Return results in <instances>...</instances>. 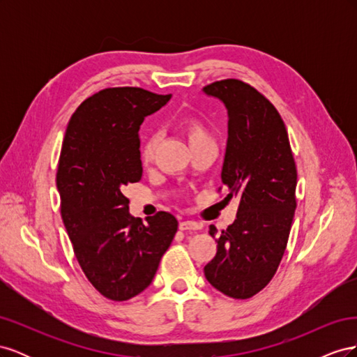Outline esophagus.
Masks as SVG:
<instances>
[{
  "mask_svg": "<svg viewBox=\"0 0 357 357\" xmlns=\"http://www.w3.org/2000/svg\"><path fill=\"white\" fill-rule=\"evenodd\" d=\"M180 231H198L199 229V225L197 222H192V220H183L178 225Z\"/></svg>",
  "mask_w": 357,
  "mask_h": 357,
  "instance_id": "esophagus-1",
  "label": "esophagus"
}]
</instances>
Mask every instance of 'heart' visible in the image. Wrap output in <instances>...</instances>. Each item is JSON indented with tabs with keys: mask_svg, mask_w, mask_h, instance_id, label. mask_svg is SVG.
<instances>
[{
	"mask_svg": "<svg viewBox=\"0 0 357 357\" xmlns=\"http://www.w3.org/2000/svg\"><path fill=\"white\" fill-rule=\"evenodd\" d=\"M180 128H181L183 134L186 135L190 147L201 144L204 142H213V137H211L208 126L205 125L197 116L183 117L180 122ZM155 149H156V137L150 135L144 139L142 147H139V160H142L143 165H149L150 162L153 160Z\"/></svg>",
	"mask_w": 357,
	"mask_h": 357,
	"instance_id": "1",
	"label": "heart"
}]
</instances>
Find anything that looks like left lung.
Segmentation results:
<instances>
[{
	"instance_id": "obj_1",
	"label": "left lung",
	"mask_w": 357,
	"mask_h": 357,
	"mask_svg": "<svg viewBox=\"0 0 357 357\" xmlns=\"http://www.w3.org/2000/svg\"><path fill=\"white\" fill-rule=\"evenodd\" d=\"M204 92L228 109L222 181L225 201L238 199L236 219L220 232L204 274L223 295L248 299L271 282L284 255L296 208V165L283 119L265 95L238 79L213 82ZM210 235H218L213 225Z\"/></svg>"
}]
</instances>
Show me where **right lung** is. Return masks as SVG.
<instances>
[{
    "label": "right lung",
    "mask_w": 357,
    "mask_h": 357,
    "mask_svg": "<svg viewBox=\"0 0 357 357\" xmlns=\"http://www.w3.org/2000/svg\"><path fill=\"white\" fill-rule=\"evenodd\" d=\"M171 98L142 88H107L70 119L56 186L75 259L91 284L112 301H128L152 283L178 228L171 213L132 218L122 190L142 180L139 126Z\"/></svg>",
    "instance_id": "1"
}]
</instances>
